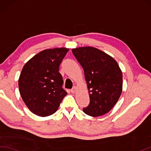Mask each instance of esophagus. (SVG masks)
<instances>
[{
  "label": "esophagus",
  "instance_id": "1",
  "mask_svg": "<svg viewBox=\"0 0 151 151\" xmlns=\"http://www.w3.org/2000/svg\"><path fill=\"white\" fill-rule=\"evenodd\" d=\"M77 90V87L76 86H73V88L71 89V92L72 93H75Z\"/></svg>",
  "mask_w": 151,
  "mask_h": 151
}]
</instances>
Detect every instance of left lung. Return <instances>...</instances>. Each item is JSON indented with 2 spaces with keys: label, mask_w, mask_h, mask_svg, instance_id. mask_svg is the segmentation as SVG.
I'll list each match as a JSON object with an SVG mask.
<instances>
[{
  "label": "left lung",
  "mask_w": 151,
  "mask_h": 151,
  "mask_svg": "<svg viewBox=\"0 0 151 151\" xmlns=\"http://www.w3.org/2000/svg\"><path fill=\"white\" fill-rule=\"evenodd\" d=\"M72 51L84 70L89 92L90 101L83 112L92 117L108 113L122 92L123 75L118 63L112 57L92 46L73 48Z\"/></svg>",
  "instance_id": "8db88e82"
}]
</instances>
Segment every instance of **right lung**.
Wrapping results in <instances>:
<instances>
[{"label": "right lung", "mask_w": 151, "mask_h": 151, "mask_svg": "<svg viewBox=\"0 0 151 151\" xmlns=\"http://www.w3.org/2000/svg\"><path fill=\"white\" fill-rule=\"evenodd\" d=\"M66 48L46 49L30 59L19 79L21 98L30 111L46 117L53 114L67 94L62 88L59 66L68 52Z\"/></svg>", "instance_id": "add662e5"}]
</instances>
